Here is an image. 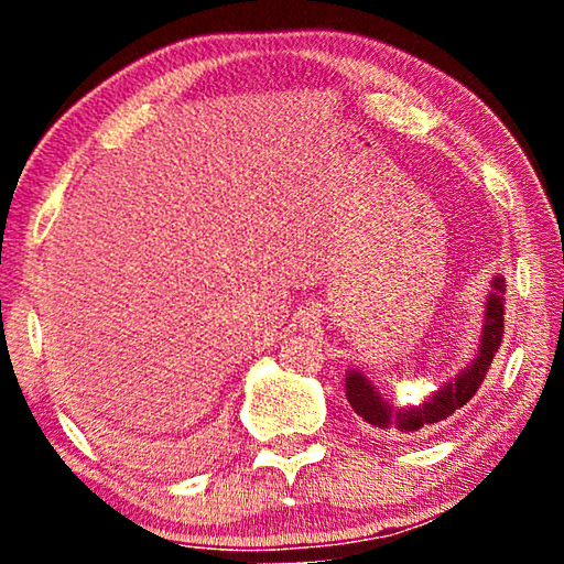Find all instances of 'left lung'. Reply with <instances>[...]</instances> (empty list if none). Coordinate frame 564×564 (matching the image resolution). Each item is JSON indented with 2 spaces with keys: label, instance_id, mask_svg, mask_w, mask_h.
<instances>
[{
  "label": "left lung",
  "instance_id": "8db88e82",
  "mask_svg": "<svg viewBox=\"0 0 564 564\" xmlns=\"http://www.w3.org/2000/svg\"><path fill=\"white\" fill-rule=\"evenodd\" d=\"M490 285L492 291L488 295V303H485L480 346H477L475 358L467 362L455 378L445 380V383L437 388L433 395H427L420 405L393 408L373 386H370V380L362 376L360 370H348L346 398L362 423H368L370 427H376V431L388 435L413 437L417 433L431 431L433 425L451 417L455 410L470 403V398L477 393V388L482 386L485 376H488L490 362L500 348L505 333V279L502 275H495Z\"/></svg>",
  "mask_w": 564,
  "mask_h": 564
}]
</instances>
